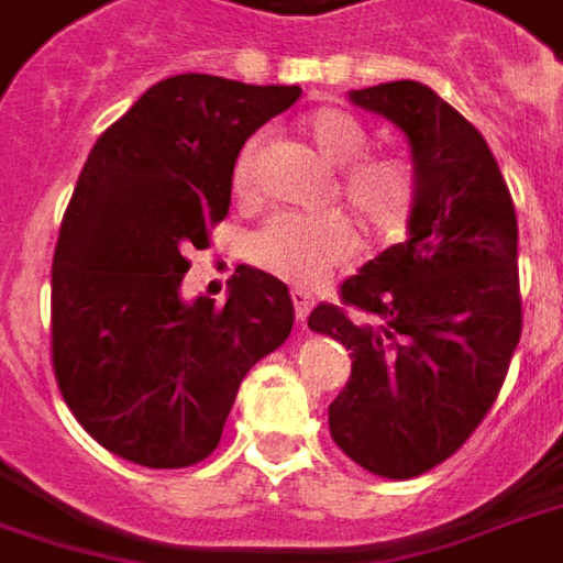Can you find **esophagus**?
Here are the masks:
<instances>
[{
	"label": "esophagus",
	"instance_id": "esophagus-1",
	"mask_svg": "<svg viewBox=\"0 0 563 563\" xmlns=\"http://www.w3.org/2000/svg\"><path fill=\"white\" fill-rule=\"evenodd\" d=\"M292 305H295V317H298V322L305 325L310 317V310H313V298H310V292L292 289Z\"/></svg>",
	"mask_w": 563,
	"mask_h": 563
}]
</instances>
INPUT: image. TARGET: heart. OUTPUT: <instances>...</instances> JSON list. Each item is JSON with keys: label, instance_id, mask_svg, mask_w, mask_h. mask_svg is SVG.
Masks as SVG:
<instances>
[{"label": "heart", "instance_id": "heart-1", "mask_svg": "<svg viewBox=\"0 0 563 563\" xmlns=\"http://www.w3.org/2000/svg\"><path fill=\"white\" fill-rule=\"evenodd\" d=\"M305 140L313 145L329 167L341 173L335 195L341 207L356 216L377 238L399 234L415 207V173L405 161L372 158L356 164L365 152V133L356 118L341 109H317L301 121ZM265 155V133H255L241 145L234 158V195L250 200L255 195V176ZM356 250V238L341 216H274L250 243L255 265L295 286L317 283L347 262Z\"/></svg>", "mask_w": 563, "mask_h": 563}]
</instances>
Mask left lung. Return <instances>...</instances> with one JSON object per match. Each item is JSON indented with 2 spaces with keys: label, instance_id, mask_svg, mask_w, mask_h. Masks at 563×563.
Here are the masks:
<instances>
[{
  "label": "left lung",
  "instance_id": "1",
  "mask_svg": "<svg viewBox=\"0 0 563 563\" xmlns=\"http://www.w3.org/2000/svg\"><path fill=\"white\" fill-rule=\"evenodd\" d=\"M411 148L408 241L365 262L308 325L350 350V380L329 405V430L353 463L380 478L439 466L482 423L521 338L518 222L512 195L454 106L420 81L350 90Z\"/></svg>",
  "mask_w": 563,
  "mask_h": 563
}]
</instances>
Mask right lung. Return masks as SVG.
Wrapping results in <instances>:
<instances>
[{"label":"right lung","mask_w":563,"mask_h":563,"mask_svg":"<svg viewBox=\"0 0 563 563\" xmlns=\"http://www.w3.org/2000/svg\"><path fill=\"white\" fill-rule=\"evenodd\" d=\"M298 85L164 78L93 143L51 268V360L69 411L118 457L183 470L222 439L241 380L295 322L286 283L241 265L225 308L183 298L186 253L231 203L241 145Z\"/></svg>","instance_id":"add662e5"}]
</instances>
